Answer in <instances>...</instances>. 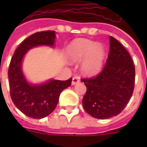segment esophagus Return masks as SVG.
<instances>
[{"label":"esophagus","instance_id":"obj_1","mask_svg":"<svg viewBox=\"0 0 147 147\" xmlns=\"http://www.w3.org/2000/svg\"><path fill=\"white\" fill-rule=\"evenodd\" d=\"M80 82V77H78V76H74V77H73L72 79V85H74L78 84V83Z\"/></svg>","mask_w":147,"mask_h":147}]
</instances>
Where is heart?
I'll use <instances>...</instances> for the list:
<instances>
[{"label": "heart", "instance_id": "b5f03b06", "mask_svg": "<svg viewBox=\"0 0 147 147\" xmlns=\"http://www.w3.org/2000/svg\"><path fill=\"white\" fill-rule=\"evenodd\" d=\"M68 54L71 59L81 61L85 59L82 64V71L86 74H96L101 69L105 56L104 49L101 45L88 40H76L70 46Z\"/></svg>", "mask_w": 147, "mask_h": 147}]
</instances>
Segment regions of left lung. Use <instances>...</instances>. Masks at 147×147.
<instances>
[{
	"label": "left lung",
	"instance_id": "8db88e82",
	"mask_svg": "<svg viewBox=\"0 0 147 147\" xmlns=\"http://www.w3.org/2000/svg\"><path fill=\"white\" fill-rule=\"evenodd\" d=\"M135 74V65L128 51L110 36V52L102 71L96 76L81 80L87 87L82 99L85 111L98 119L119 115L133 93Z\"/></svg>",
	"mask_w": 147,
	"mask_h": 147
}]
</instances>
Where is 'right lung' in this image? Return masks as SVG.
Segmentation results:
<instances>
[{"mask_svg":"<svg viewBox=\"0 0 147 147\" xmlns=\"http://www.w3.org/2000/svg\"><path fill=\"white\" fill-rule=\"evenodd\" d=\"M55 37L54 31L33 34L17 48L10 62L8 75L11 100L23 113L32 119H42L51 113L57 105L61 92L71 85L72 78L65 81L51 80L41 85H30L22 72L21 63L26 53L37 45L53 46Z\"/></svg>","mask_w":147,"mask_h":147,"instance_id":"right-lung-1","label":"right lung"}]
</instances>
